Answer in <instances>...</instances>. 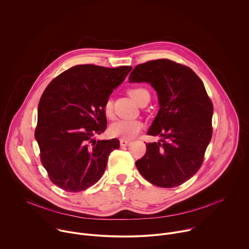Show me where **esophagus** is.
Returning a JSON list of instances; mask_svg holds the SVG:
<instances>
[{
	"instance_id": "34e87169",
	"label": "esophagus",
	"mask_w": 249,
	"mask_h": 249,
	"mask_svg": "<svg viewBox=\"0 0 249 249\" xmlns=\"http://www.w3.org/2000/svg\"><path fill=\"white\" fill-rule=\"evenodd\" d=\"M129 140H127V139H120V145L121 146H127L128 144H129Z\"/></svg>"
}]
</instances>
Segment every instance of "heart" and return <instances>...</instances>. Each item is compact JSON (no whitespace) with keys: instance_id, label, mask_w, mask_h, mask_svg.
I'll return each instance as SVG.
<instances>
[{"instance_id":"heart-1","label":"heart","mask_w":249,"mask_h":249,"mask_svg":"<svg viewBox=\"0 0 249 249\" xmlns=\"http://www.w3.org/2000/svg\"><path fill=\"white\" fill-rule=\"evenodd\" d=\"M131 98L136 101L139 105L146 101L150 100L149 91L142 87H135L128 90ZM103 111L107 118L111 119L114 115L113 102L111 99H107L103 105ZM144 127V124L140 120H118L110 124L109 133L114 137H120L123 139L132 138L136 136Z\"/></svg>"}]
</instances>
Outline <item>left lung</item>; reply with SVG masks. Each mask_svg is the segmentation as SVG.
<instances>
[{"mask_svg": "<svg viewBox=\"0 0 249 249\" xmlns=\"http://www.w3.org/2000/svg\"><path fill=\"white\" fill-rule=\"evenodd\" d=\"M128 80L151 84L160 103L148 135L162 139L146 144L136 167L153 185H182L200 168L212 136L213 105L202 81L188 66L169 59L139 64Z\"/></svg>", "mask_w": 249, "mask_h": 249, "instance_id": "left-lung-1", "label": "left lung"}]
</instances>
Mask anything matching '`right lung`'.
<instances>
[{
    "label": "right lung",
    "mask_w": 249,
    "mask_h": 249,
    "mask_svg": "<svg viewBox=\"0 0 249 249\" xmlns=\"http://www.w3.org/2000/svg\"><path fill=\"white\" fill-rule=\"evenodd\" d=\"M131 69L76 65L54 78L43 92L35 138L42 164L60 189L81 192L103 175L109 155L120 142L95 141L92 136L105 131L103 105Z\"/></svg>",
    "instance_id": "obj_1"
}]
</instances>
